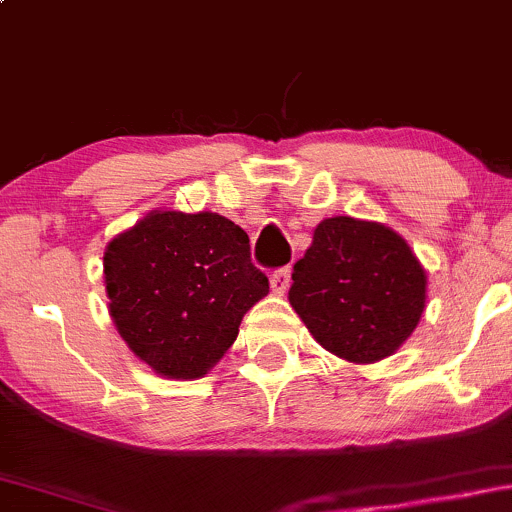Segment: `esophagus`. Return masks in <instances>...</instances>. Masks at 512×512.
I'll use <instances>...</instances> for the list:
<instances>
[{
    "instance_id": "1",
    "label": "esophagus",
    "mask_w": 512,
    "mask_h": 512,
    "mask_svg": "<svg viewBox=\"0 0 512 512\" xmlns=\"http://www.w3.org/2000/svg\"><path fill=\"white\" fill-rule=\"evenodd\" d=\"M269 283H272V291L283 295L288 291V286H291V267H281L272 272L269 276Z\"/></svg>"
}]
</instances>
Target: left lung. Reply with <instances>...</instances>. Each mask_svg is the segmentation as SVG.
<instances>
[{"label": "left lung", "instance_id": "1", "mask_svg": "<svg viewBox=\"0 0 512 512\" xmlns=\"http://www.w3.org/2000/svg\"><path fill=\"white\" fill-rule=\"evenodd\" d=\"M319 346L350 362H377L415 331L427 276L403 238L353 217L324 219L288 291Z\"/></svg>", "mask_w": 512, "mask_h": 512}]
</instances>
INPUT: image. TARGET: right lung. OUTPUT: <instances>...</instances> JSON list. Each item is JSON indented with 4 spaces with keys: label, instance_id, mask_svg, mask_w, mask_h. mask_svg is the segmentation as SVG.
I'll return each mask as SVG.
<instances>
[{
    "label": "right lung",
    "instance_id": "add662e5",
    "mask_svg": "<svg viewBox=\"0 0 512 512\" xmlns=\"http://www.w3.org/2000/svg\"><path fill=\"white\" fill-rule=\"evenodd\" d=\"M104 283L123 341L171 379L207 374L269 293L248 233L214 212H152L109 243Z\"/></svg>",
    "mask_w": 512,
    "mask_h": 512
}]
</instances>
